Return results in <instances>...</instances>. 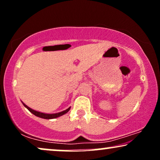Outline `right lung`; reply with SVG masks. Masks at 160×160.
Wrapping results in <instances>:
<instances>
[{"instance_id": "obj_1", "label": "right lung", "mask_w": 160, "mask_h": 160, "mask_svg": "<svg viewBox=\"0 0 160 160\" xmlns=\"http://www.w3.org/2000/svg\"><path fill=\"white\" fill-rule=\"evenodd\" d=\"M24 106L26 107L28 110H29L30 112L32 113H33L35 116H36V117H40V118H43V119H54V118H57V117H60V116H62L63 114H65V113H66L67 112H68L70 108H68V109H66L65 111H63L62 112H60V113H52V114H47V113H41V112H38V111H34L31 109L30 108H29L28 106H26L25 103H23Z\"/></svg>"}]
</instances>
